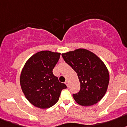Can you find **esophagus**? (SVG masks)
Instances as JSON below:
<instances>
[{
  "instance_id": "34e87169",
  "label": "esophagus",
  "mask_w": 127,
  "mask_h": 127,
  "mask_svg": "<svg viewBox=\"0 0 127 127\" xmlns=\"http://www.w3.org/2000/svg\"><path fill=\"white\" fill-rule=\"evenodd\" d=\"M65 84L66 85L67 87H68V86H69V82H68V80H66V81H65Z\"/></svg>"
}]
</instances>
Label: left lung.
Segmentation results:
<instances>
[{"label": "left lung", "mask_w": 127, "mask_h": 127, "mask_svg": "<svg viewBox=\"0 0 127 127\" xmlns=\"http://www.w3.org/2000/svg\"><path fill=\"white\" fill-rule=\"evenodd\" d=\"M62 56L80 80V91L72 95L75 101L84 106L96 104L105 95L110 81L104 62L92 51L83 48L62 53Z\"/></svg>", "instance_id": "obj_1"}]
</instances>
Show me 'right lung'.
<instances>
[{
    "instance_id": "add662e5",
    "label": "right lung",
    "mask_w": 127,
    "mask_h": 127,
    "mask_svg": "<svg viewBox=\"0 0 127 127\" xmlns=\"http://www.w3.org/2000/svg\"><path fill=\"white\" fill-rule=\"evenodd\" d=\"M61 53L41 51L34 53L25 64L20 76V85L30 103L41 109L49 108L59 100L61 91L66 88L53 74Z\"/></svg>"
}]
</instances>
